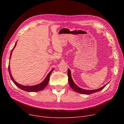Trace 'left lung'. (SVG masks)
Returning a JSON list of instances; mask_svg holds the SVG:
<instances>
[{"mask_svg": "<svg viewBox=\"0 0 124 124\" xmlns=\"http://www.w3.org/2000/svg\"><path fill=\"white\" fill-rule=\"evenodd\" d=\"M68 81H69L70 87L72 88L73 90H74L76 92L80 93V94H82L90 95V94H93V93H95L96 92H99L100 91H101L109 83L108 82V83L106 84L103 86H102V87H101L100 88H99V89H97L86 90V89H82V88L79 87L78 86H77L75 83L74 81H73V80L72 79V76H71V72H70V70L69 69H68Z\"/></svg>", "mask_w": 124, "mask_h": 124, "instance_id": "8db88e82", "label": "left lung"}]
</instances>
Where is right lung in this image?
I'll list each match as a JSON object with an SVG mask.
<instances>
[{
  "label": "right lung",
  "instance_id": "right-lung-1",
  "mask_svg": "<svg viewBox=\"0 0 124 124\" xmlns=\"http://www.w3.org/2000/svg\"><path fill=\"white\" fill-rule=\"evenodd\" d=\"M16 43L17 41L16 42L13 48L12 49L11 52V54H10V58L9 59H11V55H12V54L13 50H14V48L16 47ZM54 69H52L50 72L48 74V75H47V76L46 77V78H45V79L40 83L36 84L35 85H33V86H24L22 84H20L19 83H18L17 82H16L15 79H14V78H13L11 74V71H10V65L9 64V66H8V71H9V73L11 78V79H12V80L13 81V82L14 83V84L17 87H19L20 89H21L22 90H23L25 91H27V92H38L40 91H41L42 90H43L44 88L46 86V85H47L49 80V77L50 76L51 74V73L52 72L53 70H54Z\"/></svg>",
  "mask_w": 124,
  "mask_h": 124
}]
</instances>
